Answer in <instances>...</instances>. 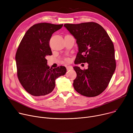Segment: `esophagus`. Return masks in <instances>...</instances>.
Returning <instances> with one entry per match:
<instances>
[{
  "instance_id": "obj_1",
  "label": "esophagus",
  "mask_w": 133,
  "mask_h": 133,
  "mask_svg": "<svg viewBox=\"0 0 133 133\" xmlns=\"http://www.w3.org/2000/svg\"><path fill=\"white\" fill-rule=\"evenodd\" d=\"M66 68L67 70H72L73 69V67L72 66H66Z\"/></svg>"
}]
</instances>
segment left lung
<instances>
[{"instance_id":"obj_1","label":"left lung","mask_w":133,"mask_h":133,"mask_svg":"<svg viewBox=\"0 0 133 133\" xmlns=\"http://www.w3.org/2000/svg\"><path fill=\"white\" fill-rule=\"evenodd\" d=\"M76 40L78 52L74 63H87L88 68H73L77 74L75 90L86 97H95L107 88L116 67L113 44L107 31L99 24L85 22L65 24Z\"/></svg>"}]
</instances>
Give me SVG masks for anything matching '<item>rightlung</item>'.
Instances as JSON below:
<instances>
[{
	"mask_svg": "<svg viewBox=\"0 0 133 133\" xmlns=\"http://www.w3.org/2000/svg\"><path fill=\"white\" fill-rule=\"evenodd\" d=\"M63 25L49 23L34 24L25 32L17 50V77L24 89L34 97H43L52 92L56 79L66 73L65 66L50 68L46 59L52 55L49 46L52 35Z\"/></svg>",
	"mask_w": 133,
	"mask_h": 133,
	"instance_id": "obj_1",
	"label": "right lung"
}]
</instances>
